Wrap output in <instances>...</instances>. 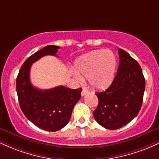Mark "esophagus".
Returning a JSON list of instances; mask_svg holds the SVG:
<instances>
[{"instance_id": "obj_1", "label": "esophagus", "mask_w": 159, "mask_h": 159, "mask_svg": "<svg viewBox=\"0 0 159 159\" xmlns=\"http://www.w3.org/2000/svg\"><path fill=\"white\" fill-rule=\"evenodd\" d=\"M89 93V91L87 90V89H85V88H84L83 89V90H82V92H81V96H85L86 94H87Z\"/></svg>"}]
</instances>
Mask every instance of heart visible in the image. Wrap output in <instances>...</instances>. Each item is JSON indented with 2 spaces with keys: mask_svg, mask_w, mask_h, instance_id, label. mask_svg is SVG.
Listing matches in <instances>:
<instances>
[{
  "mask_svg": "<svg viewBox=\"0 0 159 159\" xmlns=\"http://www.w3.org/2000/svg\"><path fill=\"white\" fill-rule=\"evenodd\" d=\"M116 57L111 51L97 50L81 57L75 62V77L82 81L88 77L90 86L102 90L111 84L116 69Z\"/></svg>",
  "mask_w": 159,
  "mask_h": 159,
  "instance_id": "b5f03b06",
  "label": "heart"
}]
</instances>
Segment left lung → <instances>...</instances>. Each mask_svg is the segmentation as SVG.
Masks as SVG:
<instances>
[{"label": "left lung", "instance_id": "left-lung-1", "mask_svg": "<svg viewBox=\"0 0 159 159\" xmlns=\"http://www.w3.org/2000/svg\"><path fill=\"white\" fill-rule=\"evenodd\" d=\"M120 63L110 87L96 93L98 104L93 114L96 122L115 130L128 124L138 114L143 103L145 78L139 63L123 49L118 50Z\"/></svg>", "mask_w": 159, "mask_h": 159}]
</instances>
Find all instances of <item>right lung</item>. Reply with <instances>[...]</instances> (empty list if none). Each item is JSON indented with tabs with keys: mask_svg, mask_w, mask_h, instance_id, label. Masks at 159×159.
<instances>
[{
	"mask_svg": "<svg viewBox=\"0 0 159 159\" xmlns=\"http://www.w3.org/2000/svg\"><path fill=\"white\" fill-rule=\"evenodd\" d=\"M59 48L47 45L34 53L25 61L16 78V91L23 114L36 126L48 132H56L67 125L82 91L81 88L72 90L63 86L39 90L30 84L32 63L45 55H56Z\"/></svg>",
	"mask_w": 159,
	"mask_h": 159,
	"instance_id": "obj_1",
	"label": "right lung"
}]
</instances>
